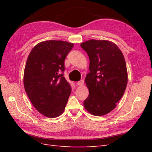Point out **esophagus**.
Masks as SVG:
<instances>
[{
    "mask_svg": "<svg viewBox=\"0 0 152 152\" xmlns=\"http://www.w3.org/2000/svg\"><path fill=\"white\" fill-rule=\"evenodd\" d=\"M83 83H84V82H83V80H80V81L77 82V85H78L79 86H82L83 85Z\"/></svg>",
    "mask_w": 152,
    "mask_h": 152,
    "instance_id": "obj_1",
    "label": "esophagus"
}]
</instances>
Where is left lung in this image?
<instances>
[{
  "label": "left lung",
  "mask_w": 152,
  "mask_h": 152,
  "mask_svg": "<svg viewBox=\"0 0 152 152\" xmlns=\"http://www.w3.org/2000/svg\"><path fill=\"white\" fill-rule=\"evenodd\" d=\"M80 46L89 57V70L85 78L89 96L83 102L90 114L101 116L117 106L127 84V66L124 55L111 41L89 40Z\"/></svg>",
  "instance_id": "8db88e82"
}]
</instances>
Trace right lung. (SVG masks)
Masks as SVG:
<instances>
[{
  "label": "right lung",
  "instance_id": "1",
  "mask_svg": "<svg viewBox=\"0 0 152 152\" xmlns=\"http://www.w3.org/2000/svg\"><path fill=\"white\" fill-rule=\"evenodd\" d=\"M73 46L66 41H43L28 56L23 74L25 90L34 107L46 117H58L65 109L72 88L61 72Z\"/></svg>",
  "mask_w": 152,
  "mask_h": 152
}]
</instances>
